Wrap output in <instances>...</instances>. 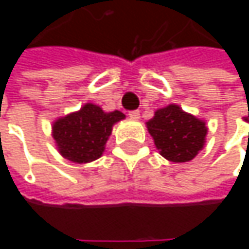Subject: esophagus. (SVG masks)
Returning <instances> with one entry per match:
<instances>
[{"mask_svg":"<svg viewBox=\"0 0 249 249\" xmlns=\"http://www.w3.org/2000/svg\"><path fill=\"white\" fill-rule=\"evenodd\" d=\"M128 115H129V118H132V120H138V118H140V111H129Z\"/></svg>","mask_w":249,"mask_h":249,"instance_id":"34e87169","label":"esophagus"}]
</instances>
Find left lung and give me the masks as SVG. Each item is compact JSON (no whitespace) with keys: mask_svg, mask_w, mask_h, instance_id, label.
<instances>
[{"mask_svg":"<svg viewBox=\"0 0 249 249\" xmlns=\"http://www.w3.org/2000/svg\"><path fill=\"white\" fill-rule=\"evenodd\" d=\"M160 154L173 163H186L203 148L208 128L205 121L184 112L178 105L157 109L147 123Z\"/></svg>","mask_w":249,"mask_h":249,"instance_id":"8db88e82","label":"left lung"}]
</instances>
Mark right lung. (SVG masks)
Wrapping results in <instances>:
<instances>
[{"label":"right lung","instance_id":"obj_1","mask_svg":"<svg viewBox=\"0 0 249 249\" xmlns=\"http://www.w3.org/2000/svg\"><path fill=\"white\" fill-rule=\"evenodd\" d=\"M124 118L120 111L104 112L98 105L85 104L77 112L54 121L53 138L65 159L79 164L90 163L102 156L112 126Z\"/></svg>","mask_w":249,"mask_h":249}]
</instances>
